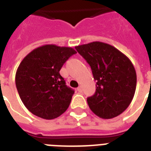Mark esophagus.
Returning <instances> with one entry per match:
<instances>
[{"instance_id": "34e87169", "label": "esophagus", "mask_w": 151, "mask_h": 151, "mask_svg": "<svg viewBox=\"0 0 151 151\" xmlns=\"http://www.w3.org/2000/svg\"><path fill=\"white\" fill-rule=\"evenodd\" d=\"M77 90H78L79 92H82V88L81 87V86H79V87L78 88V89H77Z\"/></svg>"}]
</instances>
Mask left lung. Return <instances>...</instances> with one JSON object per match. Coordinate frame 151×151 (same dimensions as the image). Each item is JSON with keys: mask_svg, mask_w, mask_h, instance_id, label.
Here are the masks:
<instances>
[{"mask_svg": "<svg viewBox=\"0 0 151 151\" xmlns=\"http://www.w3.org/2000/svg\"><path fill=\"white\" fill-rule=\"evenodd\" d=\"M92 69L96 89L87 99L95 114L103 119L117 117L126 110L136 88V72L128 57L100 41L76 46Z\"/></svg>", "mask_w": 151, "mask_h": 151, "instance_id": "left-lung-1", "label": "left lung"}]
</instances>
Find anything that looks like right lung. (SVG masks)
Instances as JSON below:
<instances>
[{
  "mask_svg": "<svg viewBox=\"0 0 151 151\" xmlns=\"http://www.w3.org/2000/svg\"><path fill=\"white\" fill-rule=\"evenodd\" d=\"M75 53L70 47L45 45L31 51L20 63L15 85L20 99L33 114L51 120L67 110L74 91L66 86L59 70Z\"/></svg>",
  "mask_w": 151,
  "mask_h": 151,
  "instance_id": "right-lung-1",
  "label": "right lung"
}]
</instances>
